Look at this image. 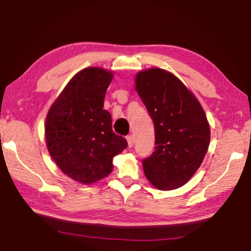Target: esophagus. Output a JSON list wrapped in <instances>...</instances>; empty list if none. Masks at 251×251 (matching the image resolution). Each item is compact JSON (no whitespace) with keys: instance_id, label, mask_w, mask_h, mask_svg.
I'll list each match as a JSON object with an SVG mask.
<instances>
[{"instance_id":"1","label":"esophagus","mask_w":251,"mask_h":251,"mask_svg":"<svg viewBox=\"0 0 251 251\" xmlns=\"http://www.w3.org/2000/svg\"><path fill=\"white\" fill-rule=\"evenodd\" d=\"M126 139H127V144H128V147L130 148V147H133L134 146V136L133 135H128L126 137Z\"/></svg>"}]
</instances>
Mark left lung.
<instances>
[{
	"mask_svg": "<svg viewBox=\"0 0 251 251\" xmlns=\"http://www.w3.org/2000/svg\"><path fill=\"white\" fill-rule=\"evenodd\" d=\"M135 85L155 127V151L143 160L144 174L160 190L179 188L197 172L209 146L205 110L186 85L166 70L138 72Z\"/></svg>",
	"mask_w": 251,
	"mask_h": 251,
	"instance_id": "obj_1",
	"label": "left lung"
}]
</instances>
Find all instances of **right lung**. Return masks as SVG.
Here are the masks:
<instances>
[{
    "label": "right lung",
    "mask_w": 251,
    "mask_h": 251,
    "mask_svg": "<svg viewBox=\"0 0 251 251\" xmlns=\"http://www.w3.org/2000/svg\"><path fill=\"white\" fill-rule=\"evenodd\" d=\"M114 77L101 67L76 73L49 109L46 147L58 168L72 179L91 185L112 173L113 158L127 147L112 129V116L103 109Z\"/></svg>",
    "instance_id": "1"
}]
</instances>
